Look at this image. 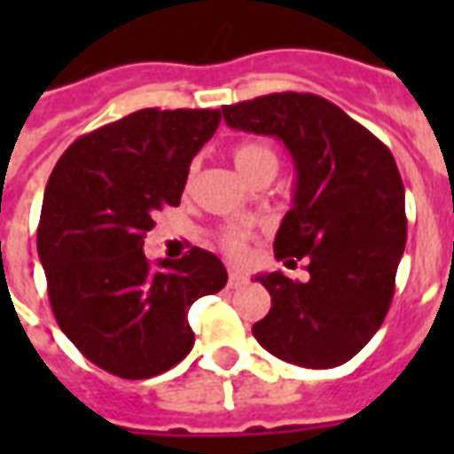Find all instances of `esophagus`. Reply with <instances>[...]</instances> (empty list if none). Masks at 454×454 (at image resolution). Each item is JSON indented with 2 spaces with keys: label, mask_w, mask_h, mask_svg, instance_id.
<instances>
[{
  "label": "esophagus",
  "mask_w": 454,
  "mask_h": 454,
  "mask_svg": "<svg viewBox=\"0 0 454 454\" xmlns=\"http://www.w3.org/2000/svg\"><path fill=\"white\" fill-rule=\"evenodd\" d=\"M247 283V276L240 273V270H231L228 273V287H240V285Z\"/></svg>",
  "instance_id": "34e87169"
}]
</instances>
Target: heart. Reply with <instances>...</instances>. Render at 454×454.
I'll list each match as a JSON object with an SVG mask.
<instances>
[{"mask_svg":"<svg viewBox=\"0 0 454 454\" xmlns=\"http://www.w3.org/2000/svg\"><path fill=\"white\" fill-rule=\"evenodd\" d=\"M233 162L242 176L249 178V181H259L263 176H276L278 167H280V157L269 144L245 141V144H238L233 148ZM247 238L249 233L245 228H228L226 233L221 235V247L231 252V254H240Z\"/></svg>","mask_w":454,"mask_h":454,"instance_id":"b5f03b06","label":"heart"}]
</instances>
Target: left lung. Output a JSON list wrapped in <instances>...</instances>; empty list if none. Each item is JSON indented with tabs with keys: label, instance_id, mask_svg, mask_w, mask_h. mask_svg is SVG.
<instances>
[{
	"label": "left lung",
	"instance_id": "left-lung-1",
	"mask_svg": "<svg viewBox=\"0 0 454 454\" xmlns=\"http://www.w3.org/2000/svg\"><path fill=\"white\" fill-rule=\"evenodd\" d=\"M228 127L276 137L297 167L294 205L273 252L306 259L309 280L256 276L270 294L256 341L285 363L344 365L380 330L395 290L408 219L405 188L387 145L323 96H259L223 106Z\"/></svg>",
	"mask_w": 454,
	"mask_h": 454
}]
</instances>
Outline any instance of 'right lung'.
<instances>
[{
    "label": "right lung",
    "mask_w": 454,
    "mask_h": 454,
    "mask_svg": "<svg viewBox=\"0 0 454 454\" xmlns=\"http://www.w3.org/2000/svg\"><path fill=\"white\" fill-rule=\"evenodd\" d=\"M219 110L144 108L84 134L53 167L37 228L56 323L80 353L122 380L167 372L195 344L188 309L226 287L219 256L192 247L153 269L155 214L178 207L192 157Z\"/></svg>",
    "instance_id": "1"
}]
</instances>
